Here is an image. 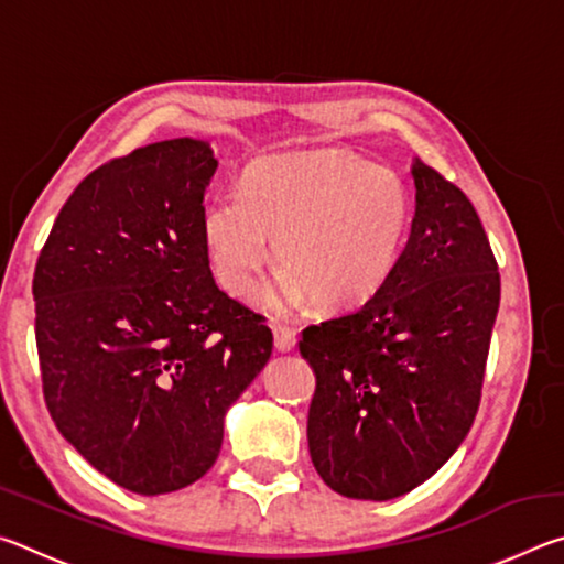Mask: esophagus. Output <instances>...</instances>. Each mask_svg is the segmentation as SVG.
Masks as SVG:
<instances>
[{"instance_id":"1","label":"esophagus","mask_w":564,"mask_h":564,"mask_svg":"<svg viewBox=\"0 0 564 564\" xmlns=\"http://www.w3.org/2000/svg\"><path fill=\"white\" fill-rule=\"evenodd\" d=\"M273 343H275V350L279 352H291L295 348V330H291L289 326H281V323H273Z\"/></svg>"}]
</instances>
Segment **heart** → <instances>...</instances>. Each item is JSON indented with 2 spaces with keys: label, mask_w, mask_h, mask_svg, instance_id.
Masks as SVG:
<instances>
[{
  "label": "heart",
  "mask_w": 564,
  "mask_h": 564,
  "mask_svg": "<svg viewBox=\"0 0 564 564\" xmlns=\"http://www.w3.org/2000/svg\"><path fill=\"white\" fill-rule=\"evenodd\" d=\"M410 226V198L393 171L346 149L263 159L246 171L241 194L206 204L204 241L216 281L231 295L283 265L263 305L273 313L308 299L323 311L368 303L395 273Z\"/></svg>",
  "instance_id": "obj_1"
}]
</instances>
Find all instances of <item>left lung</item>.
Returning a JSON list of instances; mask_svg holds the SVG:
<instances>
[{
	"instance_id": "obj_1",
	"label": "left lung",
	"mask_w": 564,
	"mask_h": 564,
	"mask_svg": "<svg viewBox=\"0 0 564 564\" xmlns=\"http://www.w3.org/2000/svg\"><path fill=\"white\" fill-rule=\"evenodd\" d=\"M415 216L395 273L299 343L316 373L308 451L330 490L393 500L460 447L480 405L500 273L460 188L415 159Z\"/></svg>"
}]
</instances>
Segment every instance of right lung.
I'll use <instances>...</instances> for the list:
<instances>
[{
	"label": "right lung",
	"mask_w": 564,
	"mask_h": 564,
	"mask_svg": "<svg viewBox=\"0 0 564 564\" xmlns=\"http://www.w3.org/2000/svg\"><path fill=\"white\" fill-rule=\"evenodd\" d=\"M208 141L141 147L82 181L40 253L44 400L111 482L164 495L204 477L224 417L273 350L259 313L218 289L202 231Z\"/></svg>",
	"instance_id": "1"
}]
</instances>
